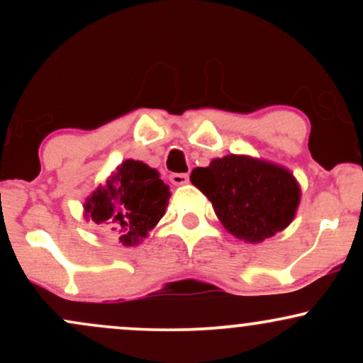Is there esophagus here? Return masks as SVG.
Listing matches in <instances>:
<instances>
[{"label":"esophagus","instance_id":"34e87169","mask_svg":"<svg viewBox=\"0 0 363 363\" xmlns=\"http://www.w3.org/2000/svg\"><path fill=\"white\" fill-rule=\"evenodd\" d=\"M189 181V176L187 174H170V182L174 186H184Z\"/></svg>","mask_w":363,"mask_h":363}]
</instances>
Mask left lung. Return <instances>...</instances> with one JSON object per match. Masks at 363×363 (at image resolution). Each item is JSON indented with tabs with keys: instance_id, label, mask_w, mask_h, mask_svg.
Returning a JSON list of instances; mask_svg holds the SVG:
<instances>
[{
	"instance_id": "8db88e82",
	"label": "left lung",
	"mask_w": 363,
	"mask_h": 363,
	"mask_svg": "<svg viewBox=\"0 0 363 363\" xmlns=\"http://www.w3.org/2000/svg\"><path fill=\"white\" fill-rule=\"evenodd\" d=\"M191 182L210 199L223 227L249 244L289 227L301 203L290 170L247 155L215 158L208 167L194 169Z\"/></svg>"
}]
</instances>
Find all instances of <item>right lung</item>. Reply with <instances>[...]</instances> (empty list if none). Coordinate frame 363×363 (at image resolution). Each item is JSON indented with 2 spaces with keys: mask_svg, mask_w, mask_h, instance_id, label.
Returning a JSON list of instances; mask_svg holds the SVG:
<instances>
[{
  "mask_svg": "<svg viewBox=\"0 0 363 363\" xmlns=\"http://www.w3.org/2000/svg\"><path fill=\"white\" fill-rule=\"evenodd\" d=\"M169 198V186L155 169L140 160H124L83 208L85 218L94 223L119 227L123 245H136L164 216Z\"/></svg>",
  "mask_w": 363,
  "mask_h": 363,
  "instance_id": "1",
  "label": "right lung"
}]
</instances>
